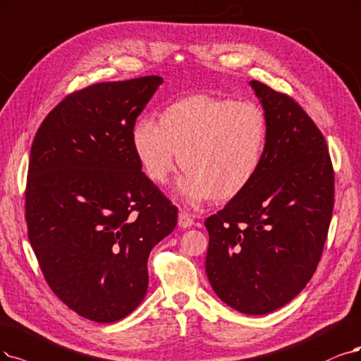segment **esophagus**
Here are the masks:
<instances>
[{
  "mask_svg": "<svg viewBox=\"0 0 361 361\" xmlns=\"http://www.w3.org/2000/svg\"><path fill=\"white\" fill-rule=\"evenodd\" d=\"M193 223L195 221H193V219H192V216L189 214V212H185V211L180 212V214H178V226H180V228H183V229L190 228Z\"/></svg>",
  "mask_w": 361,
  "mask_h": 361,
  "instance_id": "34e87169",
  "label": "esophagus"
}]
</instances>
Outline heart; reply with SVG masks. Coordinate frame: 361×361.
Listing matches in <instances>:
<instances>
[{
    "instance_id": "b5f03b06",
    "label": "heart",
    "mask_w": 361,
    "mask_h": 361,
    "mask_svg": "<svg viewBox=\"0 0 361 361\" xmlns=\"http://www.w3.org/2000/svg\"><path fill=\"white\" fill-rule=\"evenodd\" d=\"M130 145L145 177L164 185L178 164L185 169L178 195L190 204L231 201L255 180L268 145L262 109L197 93L164 106L130 128Z\"/></svg>"
}]
</instances>
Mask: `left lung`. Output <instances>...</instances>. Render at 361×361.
I'll return each instance as SVG.
<instances>
[{
	"instance_id": "1",
	"label": "left lung",
	"mask_w": 361,
	"mask_h": 361,
	"mask_svg": "<svg viewBox=\"0 0 361 361\" xmlns=\"http://www.w3.org/2000/svg\"><path fill=\"white\" fill-rule=\"evenodd\" d=\"M268 145L255 180L205 220V271L233 310L263 315L295 299L322 259L335 204L326 138L287 93L257 80Z\"/></svg>"
}]
</instances>
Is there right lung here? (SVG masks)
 <instances>
[{"mask_svg":"<svg viewBox=\"0 0 361 361\" xmlns=\"http://www.w3.org/2000/svg\"><path fill=\"white\" fill-rule=\"evenodd\" d=\"M164 78L105 82L66 95L31 147L25 220L39 268L70 310L113 323L141 303L152 248L178 208L145 177L130 128Z\"/></svg>","mask_w":361,"mask_h":361,"instance_id":"add662e5","label":"right lung"}]
</instances>
